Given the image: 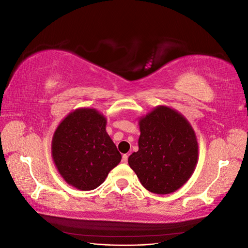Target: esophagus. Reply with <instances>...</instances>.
I'll use <instances>...</instances> for the list:
<instances>
[{"label": "esophagus", "instance_id": "obj_1", "mask_svg": "<svg viewBox=\"0 0 248 248\" xmlns=\"http://www.w3.org/2000/svg\"><path fill=\"white\" fill-rule=\"evenodd\" d=\"M122 161H123L124 163H127V161H128V155L124 154V155L122 156Z\"/></svg>", "mask_w": 248, "mask_h": 248}]
</instances>
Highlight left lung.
Listing matches in <instances>:
<instances>
[{"mask_svg":"<svg viewBox=\"0 0 248 248\" xmlns=\"http://www.w3.org/2000/svg\"><path fill=\"white\" fill-rule=\"evenodd\" d=\"M139 125V151L129 156V167L147 190L175 192L188 181L198 163L199 144L192 126L167 106L140 117Z\"/></svg>","mask_w":248,"mask_h":248,"instance_id":"8db88e82","label":"left lung"}]
</instances>
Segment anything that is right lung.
I'll return each instance as SVG.
<instances>
[{
	"instance_id": "right-lung-1",
	"label": "right lung",
	"mask_w": 248,
	"mask_h": 248,
	"mask_svg": "<svg viewBox=\"0 0 248 248\" xmlns=\"http://www.w3.org/2000/svg\"><path fill=\"white\" fill-rule=\"evenodd\" d=\"M106 128L107 118L90 108L74 109L60 122L52 136L51 157L67 184L93 190L121 161Z\"/></svg>"
}]
</instances>
